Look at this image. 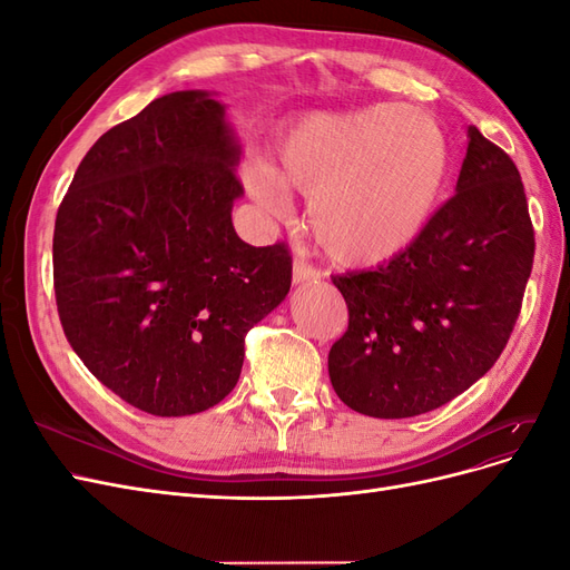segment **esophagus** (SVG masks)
<instances>
[{"mask_svg": "<svg viewBox=\"0 0 570 570\" xmlns=\"http://www.w3.org/2000/svg\"><path fill=\"white\" fill-rule=\"evenodd\" d=\"M318 278L321 273L312 264H306L304 258H295V266H292V281L299 285V283H316Z\"/></svg>", "mask_w": 570, "mask_h": 570, "instance_id": "1", "label": "esophagus"}]
</instances>
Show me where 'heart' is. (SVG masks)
I'll return each instance as SVG.
<instances>
[{"instance_id": "1", "label": "heart", "mask_w": 570, "mask_h": 570, "mask_svg": "<svg viewBox=\"0 0 570 570\" xmlns=\"http://www.w3.org/2000/svg\"><path fill=\"white\" fill-rule=\"evenodd\" d=\"M450 176L438 120L400 105L312 114L278 147L275 170L247 168L252 195L281 206V185L308 202L316 243L340 266L371 268L404 254L428 228Z\"/></svg>"}]
</instances>
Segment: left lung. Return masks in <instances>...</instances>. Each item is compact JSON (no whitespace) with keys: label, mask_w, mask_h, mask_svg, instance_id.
Wrapping results in <instances>:
<instances>
[{"label":"left lung","mask_w":570,"mask_h":570,"mask_svg":"<svg viewBox=\"0 0 570 570\" xmlns=\"http://www.w3.org/2000/svg\"><path fill=\"white\" fill-rule=\"evenodd\" d=\"M534 230L519 168L469 126L456 195L404 254L335 275L350 323L327 354L340 400L409 419L469 390L504 352L532 271Z\"/></svg>","instance_id":"1"}]
</instances>
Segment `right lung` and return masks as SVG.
<instances>
[{
    "label": "right lung",
    "instance_id": "1",
    "mask_svg": "<svg viewBox=\"0 0 570 570\" xmlns=\"http://www.w3.org/2000/svg\"><path fill=\"white\" fill-rule=\"evenodd\" d=\"M239 147L209 92L154 99L85 154L55 223L66 340L101 385L151 416L218 404L245 337L289 292L285 243L233 228Z\"/></svg>",
    "mask_w": 570,
    "mask_h": 570
}]
</instances>
